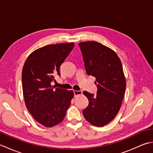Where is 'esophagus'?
Instances as JSON below:
<instances>
[{
  "mask_svg": "<svg viewBox=\"0 0 153 153\" xmlns=\"http://www.w3.org/2000/svg\"><path fill=\"white\" fill-rule=\"evenodd\" d=\"M74 93L75 97L82 95V91H74Z\"/></svg>",
  "mask_w": 153,
  "mask_h": 153,
  "instance_id": "34e87169",
  "label": "esophagus"
}]
</instances>
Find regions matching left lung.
I'll return each mask as SVG.
<instances>
[{"label": "left lung", "instance_id": "1", "mask_svg": "<svg viewBox=\"0 0 153 153\" xmlns=\"http://www.w3.org/2000/svg\"><path fill=\"white\" fill-rule=\"evenodd\" d=\"M79 46L87 74L95 77L97 87L96 96L83 92L89 105L83 114L91 124L102 127L114 119L122 105L126 87L122 64L114 51L98 42H81Z\"/></svg>", "mask_w": 153, "mask_h": 153}]
</instances>
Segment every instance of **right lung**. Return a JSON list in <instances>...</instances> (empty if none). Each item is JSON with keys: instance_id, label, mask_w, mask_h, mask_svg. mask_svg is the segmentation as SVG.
I'll list each match as a JSON object with an SVG mask.
<instances>
[{"instance_id": "obj_1", "label": "right lung", "mask_w": 153, "mask_h": 153, "mask_svg": "<svg viewBox=\"0 0 153 153\" xmlns=\"http://www.w3.org/2000/svg\"><path fill=\"white\" fill-rule=\"evenodd\" d=\"M74 43L48 45L29 55L22 70V89L28 111L47 128L64 120L74 93L54 88L51 82L60 76V66L73 49Z\"/></svg>"}]
</instances>
